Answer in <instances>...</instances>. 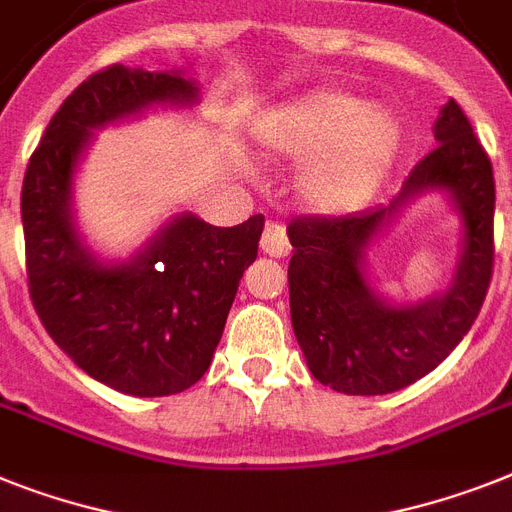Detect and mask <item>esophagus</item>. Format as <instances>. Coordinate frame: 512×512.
Segmentation results:
<instances>
[{
  "mask_svg": "<svg viewBox=\"0 0 512 512\" xmlns=\"http://www.w3.org/2000/svg\"><path fill=\"white\" fill-rule=\"evenodd\" d=\"M261 251H264L266 256H274V259L287 256V253H290V240H287L285 235V227L269 222L264 235H261Z\"/></svg>",
  "mask_w": 512,
  "mask_h": 512,
  "instance_id": "obj_1",
  "label": "esophagus"
}]
</instances>
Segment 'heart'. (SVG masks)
<instances>
[{
  "label": "heart",
  "instance_id": "b5f03b06",
  "mask_svg": "<svg viewBox=\"0 0 512 512\" xmlns=\"http://www.w3.org/2000/svg\"><path fill=\"white\" fill-rule=\"evenodd\" d=\"M272 156L306 164L298 193L319 214H348L369 201L400 149V122L387 107L345 91H319L287 104L259 128Z\"/></svg>",
  "mask_w": 512,
  "mask_h": 512
}]
</instances>
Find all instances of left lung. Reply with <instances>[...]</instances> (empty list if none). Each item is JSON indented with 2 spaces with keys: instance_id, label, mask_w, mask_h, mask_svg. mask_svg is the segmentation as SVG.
Here are the masks:
<instances>
[{
  "instance_id": "1",
  "label": "left lung",
  "mask_w": 512,
  "mask_h": 512,
  "mask_svg": "<svg viewBox=\"0 0 512 512\" xmlns=\"http://www.w3.org/2000/svg\"><path fill=\"white\" fill-rule=\"evenodd\" d=\"M432 130L437 149L413 167L390 204L287 225L293 332L311 374L345 395L398 392L437 369L468 335L492 280V162L453 99ZM426 192L445 195L459 214V264L442 294L392 302L370 282L365 256L399 209Z\"/></svg>"
}]
</instances>
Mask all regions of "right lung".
I'll return each instance as SVG.
<instances>
[{
	"label": "right lung",
	"mask_w": 512,
	"mask_h": 512,
	"mask_svg": "<svg viewBox=\"0 0 512 512\" xmlns=\"http://www.w3.org/2000/svg\"><path fill=\"white\" fill-rule=\"evenodd\" d=\"M198 101L185 70L112 65L67 96L25 170L20 214L38 319L78 369L135 398L175 395L204 377L264 217L214 227L180 211L133 256L101 259L78 227L75 175L99 130Z\"/></svg>",
	"instance_id": "obj_1"
}]
</instances>
